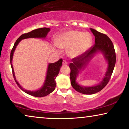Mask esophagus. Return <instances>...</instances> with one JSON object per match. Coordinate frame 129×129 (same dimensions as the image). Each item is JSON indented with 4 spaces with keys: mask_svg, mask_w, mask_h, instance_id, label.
I'll return each mask as SVG.
<instances>
[{
    "mask_svg": "<svg viewBox=\"0 0 129 129\" xmlns=\"http://www.w3.org/2000/svg\"><path fill=\"white\" fill-rule=\"evenodd\" d=\"M68 62H67V61H66V60H63V64H64V65H66V64H68Z\"/></svg>",
    "mask_w": 129,
    "mask_h": 129,
    "instance_id": "34e87169",
    "label": "esophagus"
}]
</instances>
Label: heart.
Returning a JSON list of instances; mask_svg holds the SVG:
<instances>
[{
	"label": "heart",
	"mask_w": 129,
	"mask_h": 129,
	"mask_svg": "<svg viewBox=\"0 0 129 129\" xmlns=\"http://www.w3.org/2000/svg\"><path fill=\"white\" fill-rule=\"evenodd\" d=\"M92 37L88 33L69 31L58 37L56 44L60 48H68L69 54L72 57L79 56L91 46Z\"/></svg>",
	"instance_id": "obj_1"
}]
</instances>
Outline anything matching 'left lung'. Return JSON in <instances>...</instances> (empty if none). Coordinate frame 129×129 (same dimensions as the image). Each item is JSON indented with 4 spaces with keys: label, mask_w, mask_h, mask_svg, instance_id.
<instances>
[{
    "label": "left lung",
    "mask_w": 129,
    "mask_h": 129,
    "mask_svg": "<svg viewBox=\"0 0 129 129\" xmlns=\"http://www.w3.org/2000/svg\"><path fill=\"white\" fill-rule=\"evenodd\" d=\"M91 31L95 36V44L82 54L72 58V62L69 64V68L71 69L70 78L72 86L76 91L80 93L89 95L101 91L107 85L111 78L116 61L114 47L110 38L107 35L100 33L92 28H91ZM98 51L103 53L108 61V71L106 73L105 78L103 81L96 86L88 87L81 86L76 82L78 73L82 68L86 66L87 63Z\"/></svg>",
    "instance_id": "1"
}]
</instances>
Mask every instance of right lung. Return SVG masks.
Masks as SVG:
<instances>
[{
    "label": "right lung",
    "mask_w": 129,
    "mask_h": 129,
    "mask_svg": "<svg viewBox=\"0 0 129 129\" xmlns=\"http://www.w3.org/2000/svg\"><path fill=\"white\" fill-rule=\"evenodd\" d=\"M50 29L48 28H38V29L33 30V31L29 32L28 33H25V34H23L22 35H21L16 40V42L14 44V46H13L12 49L11 50V56H10V61H11V68L12 70V74L16 84L19 87L20 89L22 90L25 92L30 95H32V96H36V97H43V96H45L46 95L50 94V93H51L54 91L56 86L55 79H56L58 73H59L60 69V67L62 65L63 60L60 58L56 62L53 63H49L47 69V72L46 80H45L43 86L40 89L37 90V91H31L25 90L24 88H22L21 85L19 84V83L16 80L13 66L12 64L13 54L16 46H17V45L19 44V43L22 40L28 38H46V37L47 35L48 32L50 31Z\"/></svg>",
    "instance_id": "right-lung-1"
}]
</instances>
